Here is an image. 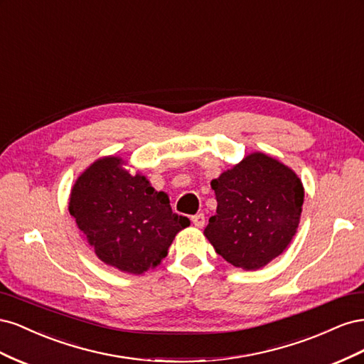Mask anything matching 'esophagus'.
Masks as SVG:
<instances>
[{
    "mask_svg": "<svg viewBox=\"0 0 364 364\" xmlns=\"http://www.w3.org/2000/svg\"><path fill=\"white\" fill-rule=\"evenodd\" d=\"M191 222L194 223V226H197V228H202V226L205 225V215H203L202 213L196 214V215H193V217H191Z\"/></svg>",
    "mask_w": 364,
    "mask_h": 364,
    "instance_id": "34e87169",
    "label": "esophagus"
}]
</instances>
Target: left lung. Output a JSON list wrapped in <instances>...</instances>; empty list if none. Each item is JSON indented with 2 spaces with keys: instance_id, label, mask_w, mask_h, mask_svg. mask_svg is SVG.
<instances>
[{
  "instance_id": "obj_1",
  "label": "left lung",
  "mask_w": 364,
  "mask_h": 364,
  "mask_svg": "<svg viewBox=\"0 0 364 364\" xmlns=\"http://www.w3.org/2000/svg\"><path fill=\"white\" fill-rule=\"evenodd\" d=\"M211 186L217 211L205 237L228 262L255 270L290 245L302 213L304 186L289 167L252 153Z\"/></svg>"
}]
</instances>
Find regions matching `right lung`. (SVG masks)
I'll use <instances>...</instances> for the list:
<instances>
[{
	"label": "right lung",
	"mask_w": 364,
	"mask_h": 364,
	"mask_svg": "<svg viewBox=\"0 0 364 364\" xmlns=\"http://www.w3.org/2000/svg\"><path fill=\"white\" fill-rule=\"evenodd\" d=\"M121 164L114 156L95 161L73 186L70 214L103 262L141 274L167 257L190 220L171 211L167 194Z\"/></svg>",
	"instance_id": "obj_1"
}]
</instances>
